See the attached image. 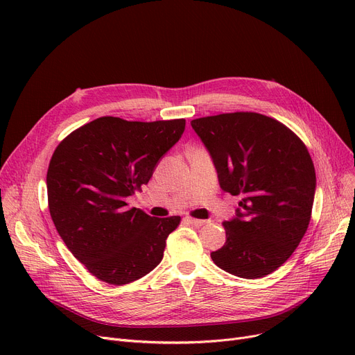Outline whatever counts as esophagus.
<instances>
[{
    "mask_svg": "<svg viewBox=\"0 0 355 355\" xmlns=\"http://www.w3.org/2000/svg\"><path fill=\"white\" fill-rule=\"evenodd\" d=\"M185 221L189 223V225H191V226H196V227H200V226H204V225H207V220H198V218H193V217H185L184 218Z\"/></svg>",
    "mask_w": 355,
    "mask_h": 355,
    "instance_id": "obj_1",
    "label": "esophagus"
}]
</instances>
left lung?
<instances>
[{
  "label": "left lung",
  "mask_w": 355,
  "mask_h": 355,
  "mask_svg": "<svg viewBox=\"0 0 355 355\" xmlns=\"http://www.w3.org/2000/svg\"><path fill=\"white\" fill-rule=\"evenodd\" d=\"M209 149L220 187L240 196L237 214L223 221L226 245L211 253L223 270L259 279L281 268L311 221L315 168L295 132L256 112L191 121Z\"/></svg>",
  "instance_id": "left-lung-1"
}]
</instances>
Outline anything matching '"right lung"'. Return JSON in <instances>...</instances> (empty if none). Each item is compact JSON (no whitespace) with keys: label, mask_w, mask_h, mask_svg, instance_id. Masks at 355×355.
Returning <instances> with one entry per match:
<instances>
[{"label":"right lung","mask_w":355,"mask_h":355,"mask_svg":"<svg viewBox=\"0 0 355 355\" xmlns=\"http://www.w3.org/2000/svg\"><path fill=\"white\" fill-rule=\"evenodd\" d=\"M185 119L137 122L102 116L69 134L47 170L51 220L90 275L126 285L155 269L180 216L151 217L129 209L159 158L182 135Z\"/></svg>","instance_id":"right-lung-1"}]
</instances>
